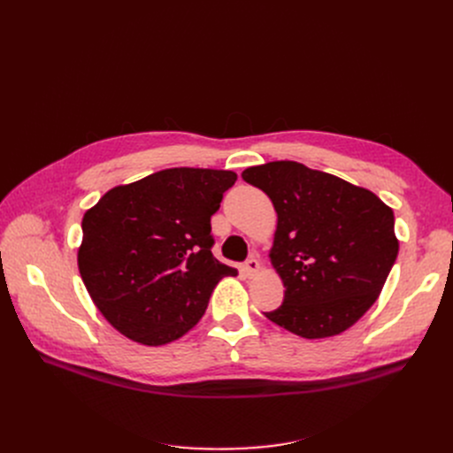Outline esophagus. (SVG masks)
I'll return each mask as SVG.
<instances>
[{
  "instance_id": "34e87169",
  "label": "esophagus",
  "mask_w": 453,
  "mask_h": 453,
  "mask_svg": "<svg viewBox=\"0 0 453 453\" xmlns=\"http://www.w3.org/2000/svg\"><path fill=\"white\" fill-rule=\"evenodd\" d=\"M260 270V263H258V258L255 257V255H251L246 263H244V273L248 275V277H253L257 272Z\"/></svg>"
}]
</instances>
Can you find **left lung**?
Segmentation results:
<instances>
[{
  "label": "left lung",
  "instance_id": "obj_1",
  "mask_svg": "<svg viewBox=\"0 0 453 453\" xmlns=\"http://www.w3.org/2000/svg\"><path fill=\"white\" fill-rule=\"evenodd\" d=\"M242 178L277 211L270 258L287 292L265 316L306 340L342 334L372 306L395 265L393 209L297 161L250 166Z\"/></svg>",
  "mask_w": 453,
  "mask_h": 453
}]
</instances>
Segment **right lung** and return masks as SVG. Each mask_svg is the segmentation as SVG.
I'll list each match as a JSON object with an SVG mask.
<instances>
[{"label": "right lung", "mask_w": 453, "mask_h": 453, "mask_svg": "<svg viewBox=\"0 0 453 453\" xmlns=\"http://www.w3.org/2000/svg\"><path fill=\"white\" fill-rule=\"evenodd\" d=\"M236 174L166 169L119 185L86 211L79 270L108 323L141 345L181 338L203 316L219 280L211 217Z\"/></svg>", "instance_id": "add662e5"}]
</instances>
